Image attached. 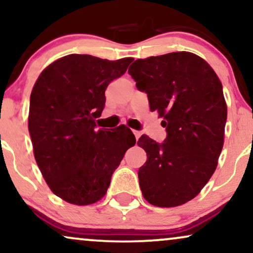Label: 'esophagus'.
Listing matches in <instances>:
<instances>
[{"mask_svg":"<svg viewBox=\"0 0 253 253\" xmlns=\"http://www.w3.org/2000/svg\"><path fill=\"white\" fill-rule=\"evenodd\" d=\"M133 134H134V135H135V139H136V141H137V139H139L140 135H141V133H140L139 130H133Z\"/></svg>","mask_w":253,"mask_h":253,"instance_id":"34e87169","label":"esophagus"}]
</instances>
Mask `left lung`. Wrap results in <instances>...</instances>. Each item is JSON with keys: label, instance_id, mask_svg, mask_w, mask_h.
Masks as SVG:
<instances>
[{"label": "left lung", "instance_id": "1", "mask_svg": "<svg viewBox=\"0 0 253 253\" xmlns=\"http://www.w3.org/2000/svg\"><path fill=\"white\" fill-rule=\"evenodd\" d=\"M128 73L167 132L161 143L147 135L137 141L147 153L137 172L142 195L156 207L181 206L217 167L226 123L223 86L206 60L185 51L137 59Z\"/></svg>", "mask_w": 253, "mask_h": 253}]
</instances>
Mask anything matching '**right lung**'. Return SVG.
<instances>
[{"label": "right lung", "mask_w": 253, "mask_h": 253, "mask_svg": "<svg viewBox=\"0 0 253 253\" xmlns=\"http://www.w3.org/2000/svg\"><path fill=\"white\" fill-rule=\"evenodd\" d=\"M133 58L63 57L41 73L30 95L29 133L34 154L52 193L87 206L104 197L112 174L135 136L125 125L97 129L108 84Z\"/></svg>", "instance_id": "right-lung-1"}]
</instances>
